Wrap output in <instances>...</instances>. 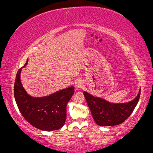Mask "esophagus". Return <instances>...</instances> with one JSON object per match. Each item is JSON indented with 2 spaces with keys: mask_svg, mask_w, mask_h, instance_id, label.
<instances>
[{
  "mask_svg": "<svg viewBox=\"0 0 153 153\" xmlns=\"http://www.w3.org/2000/svg\"><path fill=\"white\" fill-rule=\"evenodd\" d=\"M74 86H75V88L76 90L82 88L84 86V82H83V81L81 80V79H77V80L75 81Z\"/></svg>",
  "mask_w": 153,
  "mask_h": 153,
  "instance_id": "1",
  "label": "esophagus"
}]
</instances>
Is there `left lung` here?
<instances>
[{"instance_id": "8db88e82", "label": "left lung", "mask_w": 153, "mask_h": 153, "mask_svg": "<svg viewBox=\"0 0 153 153\" xmlns=\"http://www.w3.org/2000/svg\"><path fill=\"white\" fill-rule=\"evenodd\" d=\"M141 89L134 99L125 103H112L103 98L91 95L86 91V100L94 120L100 126H114L121 124L131 114L139 100Z\"/></svg>"}]
</instances>
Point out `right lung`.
Instances as JSON below:
<instances>
[{"label": "right lung", "mask_w": 153, "mask_h": 153, "mask_svg": "<svg viewBox=\"0 0 153 153\" xmlns=\"http://www.w3.org/2000/svg\"><path fill=\"white\" fill-rule=\"evenodd\" d=\"M19 69L16 76L14 94L16 103L24 118L33 127L43 131H53L63 126L66 120V107L74 93V88L60 90L48 96L37 97L27 93L21 81Z\"/></svg>", "instance_id": "1"}]
</instances>
